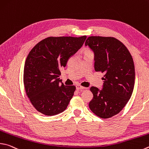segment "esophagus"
I'll list each match as a JSON object with an SVG mask.
<instances>
[{"instance_id":"34e87169","label":"esophagus","mask_w":149,"mask_h":149,"mask_svg":"<svg viewBox=\"0 0 149 149\" xmlns=\"http://www.w3.org/2000/svg\"><path fill=\"white\" fill-rule=\"evenodd\" d=\"M85 87H83V86H81V85H76V89L77 91H83V90H84V89H85Z\"/></svg>"}]
</instances>
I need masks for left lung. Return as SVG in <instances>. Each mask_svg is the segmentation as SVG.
<instances>
[{
  "label": "left lung",
  "mask_w": 149,
  "mask_h": 149,
  "mask_svg": "<svg viewBox=\"0 0 149 149\" xmlns=\"http://www.w3.org/2000/svg\"><path fill=\"white\" fill-rule=\"evenodd\" d=\"M85 45L94 52L95 71L105 74L102 89L91 87L93 98L89 107L100 118H110L123 109L133 93V58L125 45L113 37L90 36Z\"/></svg>",
  "instance_id": "obj_1"
}]
</instances>
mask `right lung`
<instances>
[{
    "label": "right lung",
    "mask_w": 149,
    "mask_h": 149,
    "mask_svg": "<svg viewBox=\"0 0 149 149\" xmlns=\"http://www.w3.org/2000/svg\"><path fill=\"white\" fill-rule=\"evenodd\" d=\"M86 38V36L49 37L30 51L24 67L23 82L26 95L38 111L53 116L66 109L75 86L64 85L58 77L61 70Z\"/></svg>",
    "instance_id": "obj_1"
}]
</instances>
